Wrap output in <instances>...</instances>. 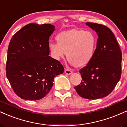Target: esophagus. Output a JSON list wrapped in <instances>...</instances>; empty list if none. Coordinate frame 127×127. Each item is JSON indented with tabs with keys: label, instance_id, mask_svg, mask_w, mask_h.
Listing matches in <instances>:
<instances>
[{
	"label": "esophagus",
	"instance_id": "obj_1",
	"mask_svg": "<svg viewBox=\"0 0 127 127\" xmlns=\"http://www.w3.org/2000/svg\"><path fill=\"white\" fill-rule=\"evenodd\" d=\"M64 72H65V73L66 74V75H71V74L72 73V72L71 70H68V69H67V68H66V69H65L64 70Z\"/></svg>",
	"mask_w": 127,
	"mask_h": 127
}]
</instances>
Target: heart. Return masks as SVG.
Masks as SVG:
<instances>
[{
    "label": "heart",
    "instance_id": "b5f03b06",
    "mask_svg": "<svg viewBox=\"0 0 127 127\" xmlns=\"http://www.w3.org/2000/svg\"><path fill=\"white\" fill-rule=\"evenodd\" d=\"M58 43L49 45L51 54L57 60L63 59L66 54L71 64L84 67L94 57L97 37L93 32L82 29H70L60 33L57 36Z\"/></svg>",
    "mask_w": 127,
    "mask_h": 127
}]
</instances>
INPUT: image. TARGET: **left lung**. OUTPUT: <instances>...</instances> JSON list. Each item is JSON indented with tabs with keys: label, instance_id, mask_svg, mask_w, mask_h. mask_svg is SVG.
Wrapping results in <instances>:
<instances>
[{
	"label": "left lung",
	"instance_id": "obj_1",
	"mask_svg": "<svg viewBox=\"0 0 127 127\" xmlns=\"http://www.w3.org/2000/svg\"><path fill=\"white\" fill-rule=\"evenodd\" d=\"M86 25L97 33V46L91 62L79 71L82 82L74 88L83 98L95 100L108 95L119 82L122 52L108 27L93 23H87Z\"/></svg>",
	"mask_w": 127,
	"mask_h": 127
}]
</instances>
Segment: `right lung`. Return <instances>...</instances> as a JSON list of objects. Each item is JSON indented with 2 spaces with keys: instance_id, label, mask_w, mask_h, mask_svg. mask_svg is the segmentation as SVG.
Listing matches in <instances>:
<instances>
[{
  "instance_id": "right-lung-1",
  "label": "right lung",
  "mask_w": 127,
  "mask_h": 127,
  "mask_svg": "<svg viewBox=\"0 0 127 127\" xmlns=\"http://www.w3.org/2000/svg\"><path fill=\"white\" fill-rule=\"evenodd\" d=\"M55 30L49 24L30 23L12 36L8 49L6 73L18 97L37 100L48 94L55 76L64 67L49 56V39Z\"/></svg>"
}]
</instances>
